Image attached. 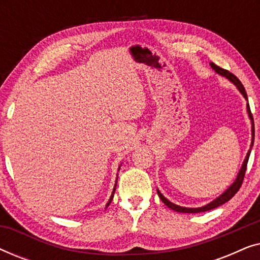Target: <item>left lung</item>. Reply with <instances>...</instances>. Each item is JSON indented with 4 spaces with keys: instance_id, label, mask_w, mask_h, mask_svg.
<instances>
[{
    "instance_id": "obj_1",
    "label": "left lung",
    "mask_w": 260,
    "mask_h": 260,
    "mask_svg": "<svg viewBox=\"0 0 260 260\" xmlns=\"http://www.w3.org/2000/svg\"><path fill=\"white\" fill-rule=\"evenodd\" d=\"M211 67L215 71L216 73L220 74V76L225 77L230 81H232V83L237 86L238 90L240 91V93L244 95V98L247 101V94H246V91H245V88L243 86V84L240 83V80L238 79V78L234 76L233 73L229 72L227 70L221 69V67L216 66L214 62H211ZM247 113H248V117H250L251 123H252V130H251L252 131V141H251V145H250V150L247 151L246 157H245V159H244L243 166H241V168L239 170V173H238V176H237V179L234 180V182L231 184V186L227 188V189L223 191L221 195H219V197L216 198L215 200L209 202V204H207L206 206H202V207H198V208L181 207V206H179V205L173 204V202H170L168 199L163 197V195L161 194V191L157 189V194H158L159 199L162 200L163 204H165L166 206H168L170 209H173V211H175V212H180V213H201V212H207V211H211V209H214L216 207H219V206H221V205L225 204V202L231 200V199H232L234 195L237 194V191L240 189L241 184H243V181H244V177H245V172H246V167H247V162H248V157H250L252 147H253V142H254V122H253V116H252V113H251L250 105H248V103H247Z\"/></svg>"
}]
</instances>
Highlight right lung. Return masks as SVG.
<instances>
[{
  "mask_svg": "<svg viewBox=\"0 0 260 260\" xmlns=\"http://www.w3.org/2000/svg\"><path fill=\"white\" fill-rule=\"evenodd\" d=\"M119 168H120V166H119ZM119 168H118V170H119ZM116 183H117V181H116ZM116 186L117 184H115V188H113V191H112V194H111V198H110V200L108 201V204H106V207H108V206L111 204V201H112V199H113V194H115V190H116Z\"/></svg>",
  "mask_w": 260,
  "mask_h": 260,
  "instance_id": "add662e5",
  "label": "right lung"
}]
</instances>
